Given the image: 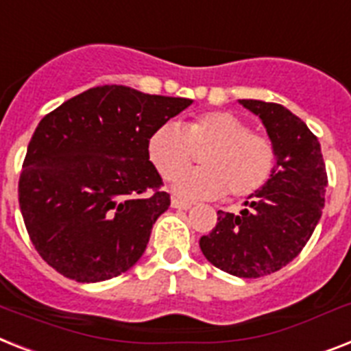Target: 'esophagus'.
Segmentation results:
<instances>
[{
	"label": "esophagus",
	"instance_id": "esophagus-1",
	"mask_svg": "<svg viewBox=\"0 0 351 351\" xmlns=\"http://www.w3.org/2000/svg\"><path fill=\"white\" fill-rule=\"evenodd\" d=\"M171 207H173V209H178V210H189L191 204L178 200V198H173V200H171Z\"/></svg>",
	"mask_w": 351,
	"mask_h": 351
}]
</instances>
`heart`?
Returning <instances> with one entry per match:
<instances>
[{
    "instance_id": "obj_1",
    "label": "heart",
    "mask_w": 351,
    "mask_h": 351,
    "mask_svg": "<svg viewBox=\"0 0 351 351\" xmlns=\"http://www.w3.org/2000/svg\"><path fill=\"white\" fill-rule=\"evenodd\" d=\"M205 149L202 170L178 177L173 191L187 200L223 195H254L267 184L276 164V151L265 135L230 111H207L180 128L164 122L147 138V156L155 169L171 180L189 167L195 150Z\"/></svg>"
}]
</instances>
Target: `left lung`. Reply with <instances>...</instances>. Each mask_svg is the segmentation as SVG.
Wrapping results in <instances>:
<instances>
[{"instance_id":"8db88e82","label":"left lung","mask_w":351,"mask_h":351,"mask_svg":"<svg viewBox=\"0 0 351 351\" xmlns=\"http://www.w3.org/2000/svg\"><path fill=\"white\" fill-rule=\"evenodd\" d=\"M240 104L263 122L276 151L274 169L240 215L218 210V223L202 236L200 249L227 274L261 278L303 250L321 220L328 178L317 136L298 115L276 102Z\"/></svg>"}]
</instances>
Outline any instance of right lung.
Returning <instances> with one entry per match:
<instances>
[{"mask_svg":"<svg viewBox=\"0 0 351 351\" xmlns=\"http://www.w3.org/2000/svg\"><path fill=\"white\" fill-rule=\"evenodd\" d=\"M191 104L106 84L43 117L19 176V207L34 247L52 269L99 283L142 258L171 204L158 191L147 138Z\"/></svg>","mask_w":351,"mask_h":351,"instance_id":"obj_1","label":"right lung"}]
</instances>
